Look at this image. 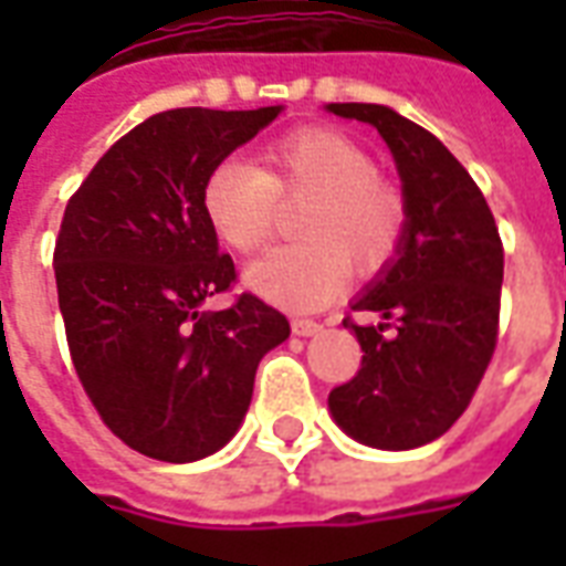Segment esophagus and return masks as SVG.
I'll list each match as a JSON object with an SVG mask.
<instances>
[{
    "label": "esophagus",
    "mask_w": 566,
    "mask_h": 566,
    "mask_svg": "<svg viewBox=\"0 0 566 566\" xmlns=\"http://www.w3.org/2000/svg\"><path fill=\"white\" fill-rule=\"evenodd\" d=\"M291 327H294L296 336H315V333H321V324L312 318H294Z\"/></svg>",
    "instance_id": "obj_1"
}]
</instances>
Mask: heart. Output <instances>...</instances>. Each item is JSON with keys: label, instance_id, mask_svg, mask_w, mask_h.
Here are the masks:
<instances>
[{"label": "heart", "instance_id": "b5f03b06", "mask_svg": "<svg viewBox=\"0 0 566 566\" xmlns=\"http://www.w3.org/2000/svg\"><path fill=\"white\" fill-rule=\"evenodd\" d=\"M263 166L221 160L202 185V209L223 242L242 254L270 242L282 199H312L300 218L306 242L275 248L248 266V284L272 303L312 312L339 296L352 266L385 270L403 245L409 202L376 172L360 142L339 129L303 127L270 142Z\"/></svg>", "mask_w": 566, "mask_h": 566}]
</instances>
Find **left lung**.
<instances>
[{"label":"left lung","mask_w":566,"mask_h":566,"mask_svg":"<svg viewBox=\"0 0 566 566\" xmlns=\"http://www.w3.org/2000/svg\"><path fill=\"white\" fill-rule=\"evenodd\" d=\"M327 112L379 129L409 202L397 258L357 296L379 324H343L360 343V369L327 403L345 433L388 451L439 439L473 400L500 321L503 242L482 190L442 142L388 105L331 103Z\"/></svg>","instance_id":"left-lung-1"}]
</instances>
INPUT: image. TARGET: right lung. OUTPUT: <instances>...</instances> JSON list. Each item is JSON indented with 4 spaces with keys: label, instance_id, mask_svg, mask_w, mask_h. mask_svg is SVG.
Masks as SVG:
<instances>
[{
    "label": "right lung",
    "instance_id": "add662e5",
    "mask_svg": "<svg viewBox=\"0 0 566 566\" xmlns=\"http://www.w3.org/2000/svg\"><path fill=\"white\" fill-rule=\"evenodd\" d=\"M279 112L172 108L142 120L99 157L60 223L54 275L75 373L105 427L154 461L223 449L260 357L291 336L254 294L202 312L235 282L202 209L206 175Z\"/></svg>",
    "mask_w": 566,
    "mask_h": 566
}]
</instances>
